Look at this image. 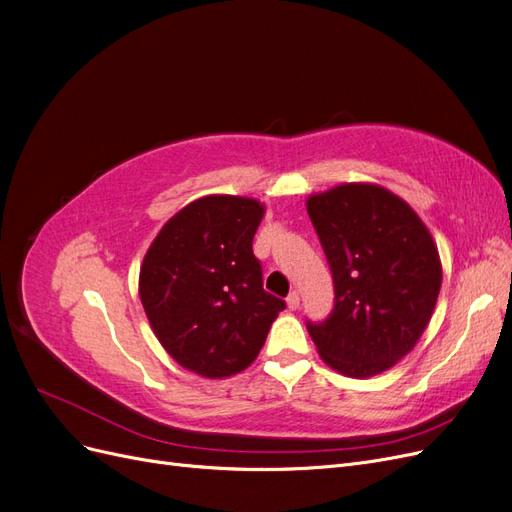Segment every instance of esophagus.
Returning a JSON list of instances; mask_svg holds the SVG:
<instances>
[{
    "label": "esophagus",
    "instance_id": "34e87169",
    "mask_svg": "<svg viewBox=\"0 0 512 512\" xmlns=\"http://www.w3.org/2000/svg\"><path fill=\"white\" fill-rule=\"evenodd\" d=\"M286 303H288V309H297V307H299V303H301V299H299V292H297V290H292V292L288 294Z\"/></svg>",
    "mask_w": 512,
    "mask_h": 512
}]
</instances>
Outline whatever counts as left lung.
Listing matches in <instances>:
<instances>
[{
	"instance_id": "left-lung-1",
	"label": "left lung",
	"mask_w": 512,
	"mask_h": 512,
	"mask_svg": "<svg viewBox=\"0 0 512 512\" xmlns=\"http://www.w3.org/2000/svg\"><path fill=\"white\" fill-rule=\"evenodd\" d=\"M333 273L335 305L309 322L320 359L350 378L393 367L431 320L442 286L438 247L414 209L374 183L307 198Z\"/></svg>"
}]
</instances>
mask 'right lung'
<instances>
[{
    "label": "right lung",
    "mask_w": 512,
    "mask_h": 512,
    "mask_svg": "<svg viewBox=\"0 0 512 512\" xmlns=\"http://www.w3.org/2000/svg\"><path fill=\"white\" fill-rule=\"evenodd\" d=\"M254 198L213 194L170 218L145 254L138 294L173 359L203 378L250 367L286 303L262 288Z\"/></svg>",
    "instance_id": "obj_1"
}]
</instances>
